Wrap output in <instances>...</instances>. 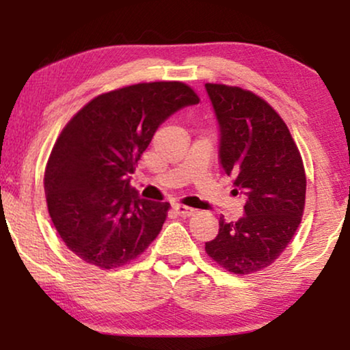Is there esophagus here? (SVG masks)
<instances>
[{"instance_id":"obj_1","label":"esophagus","mask_w":350,"mask_h":350,"mask_svg":"<svg viewBox=\"0 0 350 350\" xmlns=\"http://www.w3.org/2000/svg\"><path fill=\"white\" fill-rule=\"evenodd\" d=\"M172 208H174V212L176 215H180V217H191V215H194L196 212L194 208L186 207V205H181V204H174L172 205Z\"/></svg>"}]
</instances>
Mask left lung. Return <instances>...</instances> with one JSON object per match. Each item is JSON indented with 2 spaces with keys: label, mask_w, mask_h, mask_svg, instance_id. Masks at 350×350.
Listing matches in <instances>:
<instances>
[{
  "label": "left lung",
  "mask_w": 350,
  "mask_h": 350,
  "mask_svg": "<svg viewBox=\"0 0 350 350\" xmlns=\"http://www.w3.org/2000/svg\"><path fill=\"white\" fill-rule=\"evenodd\" d=\"M219 126V164L247 198L237 221L219 218L207 255L234 274L272 265L301 223L306 174L298 146L274 108L250 90L205 84Z\"/></svg>",
  "instance_id": "left-lung-1"
}]
</instances>
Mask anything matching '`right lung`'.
<instances>
[{
	"mask_svg": "<svg viewBox=\"0 0 350 350\" xmlns=\"http://www.w3.org/2000/svg\"><path fill=\"white\" fill-rule=\"evenodd\" d=\"M198 103L178 81L142 83L98 95L71 118L47 161L44 191L52 223L76 256L113 269L157 237L170 204L142 199L131 175L161 124Z\"/></svg>",
	"mask_w": 350,
	"mask_h": 350,
	"instance_id": "obj_1",
	"label": "right lung"
}]
</instances>
